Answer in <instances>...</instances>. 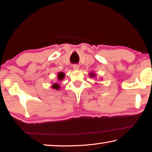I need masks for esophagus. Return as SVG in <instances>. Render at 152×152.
<instances>
[{
	"label": "esophagus",
	"mask_w": 152,
	"mask_h": 152,
	"mask_svg": "<svg viewBox=\"0 0 152 152\" xmlns=\"http://www.w3.org/2000/svg\"><path fill=\"white\" fill-rule=\"evenodd\" d=\"M73 68L74 69V70H78V69H79V66L78 65V64H74V65H73Z\"/></svg>",
	"instance_id": "obj_1"
}]
</instances>
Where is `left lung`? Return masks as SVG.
Segmentation results:
<instances>
[{
	"mask_svg": "<svg viewBox=\"0 0 152 152\" xmlns=\"http://www.w3.org/2000/svg\"><path fill=\"white\" fill-rule=\"evenodd\" d=\"M91 77H93V76H94V74H91Z\"/></svg>",
	"mask_w": 152,
	"mask_h": 152,
	"instance_id": "obj_1",
	"label": "left lung"
}]
</instances>
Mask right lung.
I'll use <instances>...</instances> for the list:
<instances>
[{
    "instance_id": "1",
    "label": "right lung",
    "mask_w": 152,
    "mask_h": 152,
    "mask_svg": "<svg viewBox=\"0 0 152 152\" xmlns=\"http://www.w3.org/2000/svg\"><path fill=\"white\" fill-rule=\"evenodd\" d=\"M58 79L60 80H62L64 78V76H65V75H64V74L63 72H60V73L58 74ZM51 87H52L53 88L56 89V90H58L59 88H60V86H59L58 84H53V86H51Z\"/></svg>"
}]
</instances>
